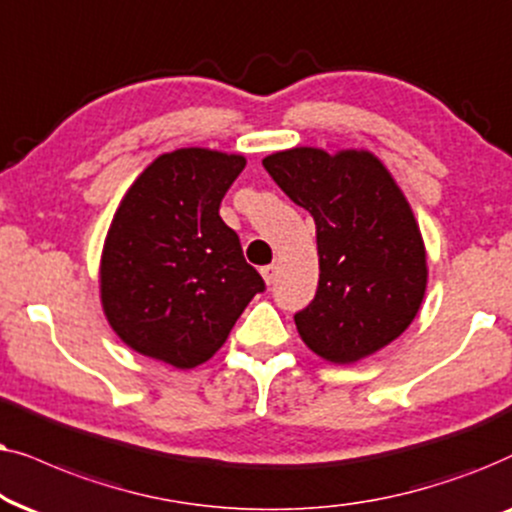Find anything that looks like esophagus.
I'll return each instance as SVG.
<instances>
[{
    "label": "esophagus",
    "mask_w": 512,
    "mask_h": 512,
    "mask_svg": "<svg viewBox=\"0 0 512 512\" xmlns=\"http://www.w3.org/2000/svg\"><path fill=\"white\" fill-rule=\"evenodd\" d=\"M262 276L267 285H271L276 281V264H267V267H262Z\"/></svg>",
    "instance_id": "1"
}]
</instances>
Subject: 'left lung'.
I'll use <instances>...</instances> for the list:
<instances>
[{
	"label": "left lung",
	"instance_id": "left-lung-1",
	"mask_svg": "<svg viewBox=\"0 0 512 512\" xmlns=\"http://www.w3.org/2000/svg\"><path fill=\"white\" fill-rule=\"evenodd\" d=\"M262 166L316 222L318 290L295 313L304 344L349 365L403 335L426 292V250L384 163L365 149L295 147Z\"/></svg>",
	"mask_w": 512,
	"mask_h": 512
}]
</instances>
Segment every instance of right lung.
Returning a JSON list of instances; mask_svg holds the SVG:
<instances>
[{
	"instance_id": "obj_1",
	"label": "right lung",
	"mask_w": 512,
	"mask_h": 512,
	"mask_svg": "<svg viewBox=\"0 0 512 512\" xmlns=\"http://www.w3.org/2000/svg\"><path fill=\"white\" fill-rule=\"evenodd\" d=\"M241 154L187 147L142 170L114 213L100 262V299L121 342L189 370L213 358L262 276L220 217Z\"/></svg>"
}]
</instances>
